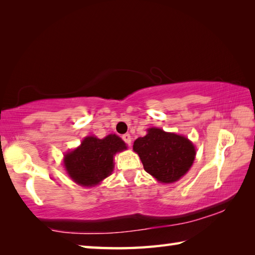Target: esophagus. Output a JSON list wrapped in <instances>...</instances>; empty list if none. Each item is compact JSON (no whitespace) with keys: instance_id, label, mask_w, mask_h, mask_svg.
Instances as JSON below:
<instances>
[{"instance_id":"obj_1","label":"esophagus","mask_w":255,"mask_h":255,"mask_svg":"<svg viewBox=\"0 0 255 255\" xmlns=\"http://www.w3.org/2000/svg\"><path fill=\"white\" fill-rule=\"evenodd\" d=\"M123 140L125 142H126L128 145H130L131 144V136L129 133H125V134H123Z\"/></svg>"}]
</instances>
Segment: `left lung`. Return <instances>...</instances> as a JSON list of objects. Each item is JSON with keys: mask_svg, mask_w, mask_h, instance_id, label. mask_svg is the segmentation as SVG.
Instances as JSON below:
<instances>
[{"mask_svg": "<svg viewBox=\"0 0 255 255\" xmlns=\"http://www.w3.org/2000/svg\"><path fill=\"white\" fill-rule=\"evenodd\" d=\"M133 151L140 156L145 172L160 183H174L191 169L196 155L194 144L174 132L149 128L144 137L136 139Z\"/></svg>", "mask_w": 255, "mask_h": 255, "instance_id": "obj_1", "label": "left lung"}]
</instances>
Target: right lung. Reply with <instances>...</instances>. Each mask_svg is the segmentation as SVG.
Segmentation results:
<instances>
[{
  "label": "right lung",
  "mask_w": 255,
  "mask_h": 255,
  "mask_svg": "<svg viewBox=\"0 0 255 255\" xmlns=\"http://www.w3.org/2000/svg\"><path fill=\"white\" fill-rule=\"evenodd\" d=\"M126 149V143L116 134H108L103 139L90 136L84 138L77 149L64 155L63 164L75 183L92 187L112 174L114 155Z\"/></svg>",
  "instance_id": "1"
}]
</instances>
